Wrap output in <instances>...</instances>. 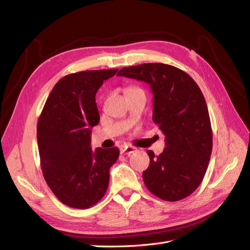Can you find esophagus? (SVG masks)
I'll use <instances>...</instances> for the list:
<instances>
[{"instance_id":"obj_1","label":"esophagus","mask_w":250,"mask_h":250,"mask_svg":"<svg viewBox=\"0 0 250 250\" xmlns=\"http://www.w3.org/2000/svg\"><path fill=\"white\" fill-rule=\"evenodd\" d=\"M137 150H138V148L131 147V146H126V145L120 147V152L122 154H125V155H129V154L135 152Z\"/></svg>"}]
</instances>
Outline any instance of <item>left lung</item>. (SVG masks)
<instances>
[{
    "mask_svg": "<svg viewBox=\"0 0 250 250\" xmlns=\"http://www.w3.org/2000/svg\"><path fill=\"white\" fill-rule=\"evenodd\" d=\"M118 76L145 81L153 93V122L166 137L160 155L148 150L143 172L148 190L166 201L191 195L206 175L213 148L207 102L190 75L165 63L123 67Z\"/></svg>",
    "mask_w": 250,
    "mask_h": 250,
    "instance_id": "1",
    "label": "left lung"
}]
</instances>
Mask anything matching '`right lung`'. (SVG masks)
<instances>
[{"instance_id":"add662e5","label":"right lung","mask_w":250,"mask_h":250,"mask_svg":"<svg viewBox=\"0 0 250 250\" xmlns=\"http://www.w3.org/2000/svg\"><path fill=\"white\" fill-rule=\"evenodd\" d=\"M118 69L73 73L53 87L37 123L42 175L59 201L88 208L107 190L109 169L118 160L117 147H90V128L100 121L96 94Z\"/></svg>"}]
</instances>
